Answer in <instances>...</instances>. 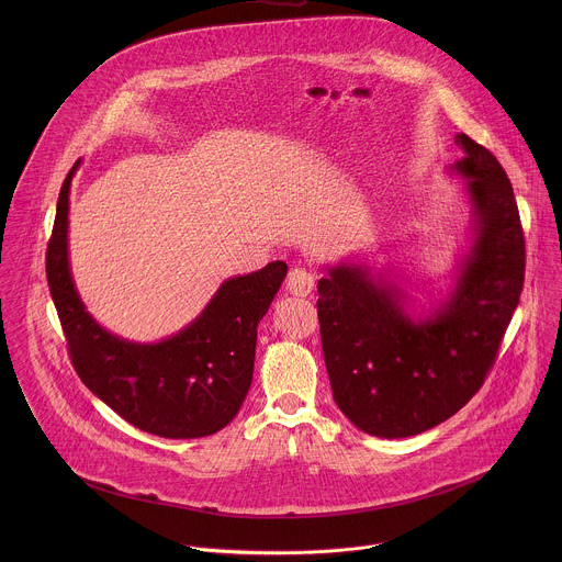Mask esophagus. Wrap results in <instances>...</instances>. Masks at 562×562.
I'll use <instances>...</instances> for the list:
<instances>
[{
  "mask_svg": "<svg viewBox=\"0 0 562 562\" xmlns=\"http://www.w3.org/2000/svg\"><path fill=\"white\" fill-rule=\"evenodd\" d=\"M314 283H316L314 272L307 270V268H292V270L288 272V279H285L288 292L294 294V296H301V299H305V296L312 294Z\"/></svg>",
  "mask_w": 562,
  "mask_h": 562,
  "instance_id": "1",
  "label": "esophagus"
}]
</instances>
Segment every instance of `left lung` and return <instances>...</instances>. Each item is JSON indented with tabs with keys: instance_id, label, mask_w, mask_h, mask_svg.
<instances>
[{
	"instance_id": "left-lung-1",
	"label": "left lung",
	"mask_w": 562,
	"mask_h": 562,
	"mask_svg": "<svg viewBox=\"0 0 562 562\" xmlns=\"http://www.w3.org/2000/svg\"><path fill=\"white\" fill-rule=\"evenodd\" d=\"M463 179L472 246L454 285L428 314L366 263L326 266L318 281L322 350L333 398L363 432L402 439L463 408L484 383L513 318L526 272V241L513 186L495 156L465 134Z\"/></svg>"
}]
</instances>
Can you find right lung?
Returning <instances> with one entry per match:
<instances>
[{
	"label": "right lung",
	"instance_id": "add662e5",
	"mask_svg": "<svg viewBox=\"0 0 562 562\" xmlns=\"http://www.w3.org/2000/svg\"><path fill=\"white\" fill-rule=\"evenodd\" d=\"M69 170L47 246V283L81 383L136 428L166 439H196L225 428L248 394L257 324L285 274L270 261L223 281L205 310L179 333L136 344L94 321L81 303L69 263Z\"/></svg>",
	"mask_w": 562,
	"mask_h": 562
}]
</instances>
